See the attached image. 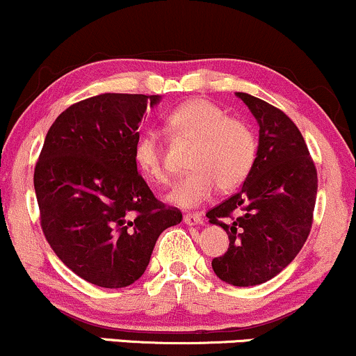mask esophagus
I'll list each match as a JSON object with an SVG mask.
<instances>
[{
    "label": "esophagus",
    "instance_id": "34e87169",
    "mask_svg": "<svg viewBox=\"0 0 356 356\" xmlns=\"http://www.w3.org/2000/svg\"><path fill=\"white\" fill-rule=\"evenodd\" d=\"M183 222H185L186 225H202L203 218L200 213H186L183 215Z\"/></svg>",
    "mask_w": 356,
    "mask_h": 356
}]
</instances>
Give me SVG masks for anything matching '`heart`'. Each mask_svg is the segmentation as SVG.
Wrapping results in <instances>:
<instances>
[{
	"label": "heart",
	"mask_w": 356,
	"mask_h": 356,
	"mask_svg": "<svg viewBox=\"0 0 356 356\" xmlns=\"http://www.w3.org/2000/svg\"><path fill=\"white\" fill-rule=\"evenodd\" d=\"M173 139L193 141L188 168L191 173L178 179L168 200L178 207H198L215 190L238 186L252 170L257 141L245 121L230 118L225 111L205 99H191L170 111L165 118ZM134 163L147 181L165 186L170 183L165 149L154 133L147 131L134 146Z\"/></svg>",
	"instance_id": "obj_1"
}]
</instances>
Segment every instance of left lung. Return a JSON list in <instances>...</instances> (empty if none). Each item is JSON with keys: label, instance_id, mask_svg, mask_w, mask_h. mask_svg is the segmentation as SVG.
Returning a JSON list of instances; mask_svg holds the SVG:
<instances>
[{"label": "left lung", "instance_id": "8db88e82", "mask_svg": "<svg viewBox=\"0 0 356 356\" xmlns=\"http://www.w3.org/2000/svg\"><path fill=\"white\" fill-rule=\"evenodd\" d=\"M259 122L254 166L238 193L207 211L229 235L227 252L211 261L232 286L269 281L293 262L313 225L318 173L298 126L277 107L237 92Z\"/></svg>", "mask_w": 356, "mask_h": 356}]
</instances>
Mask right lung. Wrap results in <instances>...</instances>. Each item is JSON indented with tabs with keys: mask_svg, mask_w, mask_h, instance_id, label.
<instances>
[{
	"mask_svg": "<svg viewBox=\"0 0 356 356\" xmlns=\"http://www.w3.org/2000/svg\"><path fill=\"white\" fill-rule=\"evenodd\" d=\"M158 95L101 94L72 104L47 133L33 185L40 225L72 273L99 287L145 274L181 211L154 197L134 163L138 127Z\"/></svg>",
	"mask_w": 356,
	"mask_h": 356,
	"instance_id": "1",
	"label": "right lung"
}]
</instances>
